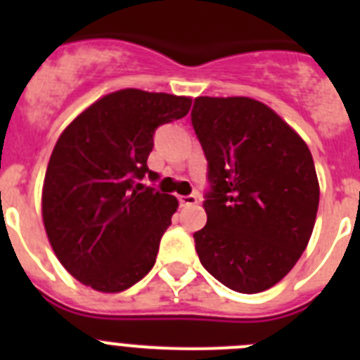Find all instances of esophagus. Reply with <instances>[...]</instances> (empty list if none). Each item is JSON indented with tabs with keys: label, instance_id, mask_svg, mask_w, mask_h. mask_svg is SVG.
Listing matches in <instances>:
<instances>
[{
	"label": "esophagus",
	"instance_id": "1",
	"mask_svg": "<svg viewBox=\"0 0 360 360\" xmlns=\"http://www.w3.org/2000/svg\"><path fill=\"white\" fill-rule=\"evenodd\" d=\"M178 200H180V205H195V203H198V196L196 195H187V196H178Z\"/></svg>",
	"mask_w": 360,
	"mask_h": 360
}]
</instances>
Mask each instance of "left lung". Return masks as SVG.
Instances as JSON below:
<instances>
[{
  "label": "left lung",
  "instance_id": "1",
  "mask_svg": "<svg viewBox=\"0 0 360 360\" xmlns=\"http://www.w3.org/2000/svg\"><path fill=\"white\" fill-rule=\"evenodd\" d=\"M209 162L211 191L196 252L234 292L269 290L310 241L319 180L307 142L272 108L250 97H196L191 111Z\"/></svg>",
  "mask_w": 360,
  "mask_h": 360
}]
</instances>
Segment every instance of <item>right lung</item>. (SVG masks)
Segmentation results:
<instances>
[{"mask_svg": "<svg viewBox=\"0 0 360 360\" xmlns=\"http://www.w3.org/2000/svg\"><path fill=\"white\" fill-rule=\"evenodd\" d=\"M191 97L126 88L79 113L57 139L41 195L50 245L73 278L115 294L141 281L178 200L141 191L158 126L186 117Z\"/></svg>", "mask_w": 360, "mask_h": 360, "instance_id": "right-lung-1", "label": "right lung"}]
</instances>
